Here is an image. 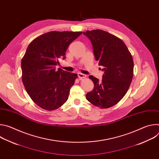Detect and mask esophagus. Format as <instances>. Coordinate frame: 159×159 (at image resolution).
Wrapping results in <instances>:
<instances>
[{
    "mask_svg": "<svg viewBox=\"0 0 159 159\" xmlns=\"http://www.w3.org/2000/svg\"><path fill=\"white\" fill-rule=\"evenodd\" d=\"M77 75H78V77H79V78L80 79H84V78H85V77H86V75H85V74H82V73H78V74H77Z\"/></svg>",
    "mask_w": 159,
    "mask_h": 159,
    "instance_id": "34e87169",
    "label": "esophagus"
}]
</instances>
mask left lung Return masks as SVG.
<instances>
[{"mask_svg":"<svg viewBox=\"0 0 159 159\" xmlns=\"http://www.w3.org/2000/svg\"><path fill=\"white\" fill-rule=\"evenodd\" d=\"M83 34L91 42L95 59L104 72L101 81L89 76L94 87L86 99L99 107H110L125 96L129 87L133 76L132 56L125 43L115 35L101 30Z\"/></svg>","mask_w":159,"mask_h":159,"instance_id":"8db88e82","label":"left lung"}]
</instances>
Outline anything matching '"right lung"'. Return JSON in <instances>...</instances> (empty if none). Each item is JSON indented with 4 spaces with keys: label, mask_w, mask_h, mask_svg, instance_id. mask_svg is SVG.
<instances>
[{
    "label": "right lung",
    "mask_w": 159,
    "mask_h": 159,
    "mask_svg": "<svg viewBox=\"0 0 159 159\" xmlns=\"http://www.w3.org/2000/svg\"><path fill=\"white\" fill-rule=\"evenodd\" d=\"M82 32L52 31L33 40L21 61L22 80L35 104L48 111L61 107L68 99L76 74L56 70L65 58L69 44Z\"/></svg>",
    "instance_id": "add662e5"
}]
</instances>
